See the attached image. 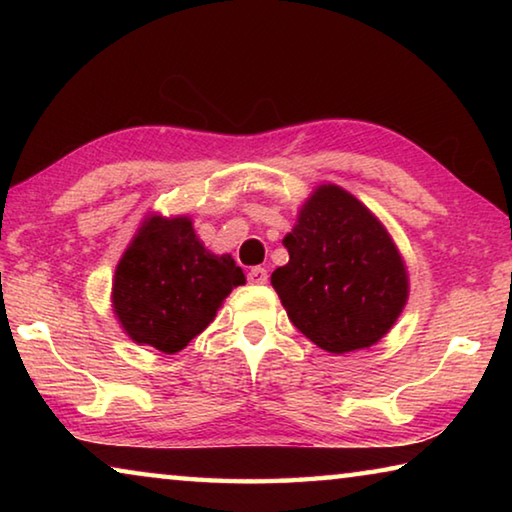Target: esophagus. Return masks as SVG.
<instances>
[{
	"label": "esophagus",
	"instance_id": "esophagus-1",
	"mask_svg": "<svg viewBox=\"0 0 512 512\" xmlns=\"http://www.w3.org/2000/svg\"><path fill=\"white\" fill-rule=\"evenodd\" d=\"M248 282L250 284H266L268 282V271L262 266H255L248 271Z\"/></svg>",
	"mask_w": 512,
	"mask_h": 512
}]
</instances>
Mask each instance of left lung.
<instances>
[{
  "label": "left lung",
  "mask_w": 512,
  "mask_h": 512,
  "mask_svg": "<svg viewBox=\"0 0 512 512\" xmlns=\"http://www.w3.org/2000/svg\"><path fill=\"white\" fill-rule=\"evenodd\" d=\"M289 264L273 289L302 334L320 350L345 354L375 345L409 298V275L384 225L336 185H320L284 237Z\"/></svg>",
  "instance_id": "obj_1"
}]
</instances>
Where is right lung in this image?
I'll use <instances>...</instances> for the list:
<instances>
[{
  "label": "right lung",
  "mask_w": 512,
  "mask_h": 512,
  "mask_svg": "<svg viewBox=\"0 0 512 512\" xmlns=\"http://www.w3.org/2000/svg\"><path fill=\"white\" fill-rule=\"evenodd\" d=\"M244 282L235 259L203 246L189 216L153 214L119 259L112 309L135 343L173 354L212 323L221 302Z\"/></svg>",
  "instance_id": "right-lung-1"
}]
</instances>
